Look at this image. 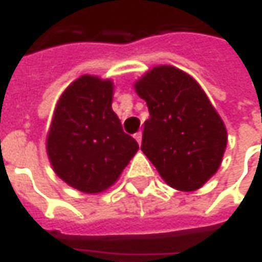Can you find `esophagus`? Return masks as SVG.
I'll return each mask as SVG.
<instances>
[{"mask_svg": "<svg viewBox=\"0 0 262 262\" xmlns=\"http://www.w3.org/2000/svg\"><path fill=\"white\" fill-rule=\"evenodd\" d=\"M134 138H136L138 144H141V140H143V133H141V131H138L136 136H134Z\"/></svg>", "mask_w": 262, "mask_h": 262, "instance_id": "esophagus-1", "label": "esophagus"}]
</instances>
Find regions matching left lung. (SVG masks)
Listing matches in <instances>:
<instances>
[{
    "label": "left lung",
    "mask_w": 262,
    "mask_h": 262,
    "mask_svg": "<svg viewBox=\"0 0 262 262\" xmlns=\"http://www.w3.org/2000/svg\"><path fill=\"white\" fill-rule=\"evenodd\" d=\"M150 118L141 150L167 185L200 189L219 170L227 129L194 77L173 66H156L134 83Z\"/></svg>",
    "instance_id": "obj_1"
}]
</instances>
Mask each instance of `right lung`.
<instances>
[{
	"mask_svg": "<svg viewBox=\"0 0 262 262\" xmlns=\"http://www.w3.org/2000/svg\"><path fill=\"white\" fill-rule=\"evenodd\" d=\"M114 89L111 78L80 76L59 96L48 129L54 172L84 194L109 189L138 151L112 111Z\"/></svg>",
	"mask_w": 262,
	"mask_h": 262,
	"instance_id": "obj_1",
	"label": "right lung"
}]
</instances>
